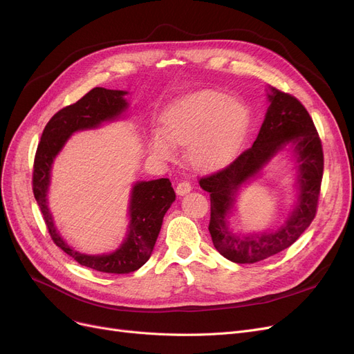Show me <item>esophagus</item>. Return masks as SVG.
I'll list each match as a JSON object with an SVG mask.
<instances>
[{"label": "esophagus", "mask_w": 354, "mask_h": 354, "mask_svg": "<svg viewBox=\"0 0 354 354\" xmlns=\"http://www.w3.org/2000/svg\"><path fill=\"white\" fill-rule=\"evenodd\" d=\"M189 191H191V183L188 180H180L176 185V194L180 195V196L189 194Z\"/></svg>", "instance_id": "esophagus-1"}]
</instances>
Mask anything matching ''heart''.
Masks as SVG:
<instances>
[{
    "label": "heart",
    "mask_w": 354,
    "mask_h": 354,
    "mask_svg": "<svg viewBox=\"0 0 354 354\" xmlns=\"http://www.w3.org/2000/svg\"><path fill=\"white\" fill-rule=\"evenodd\" d=\"M162 122L167 136L160 132L152 135L153 153L171 159V140L188 146L187 156L194 167L209 171L227 163L238 151L248 130L250 110L224 91L201 90L174 102L165 110Z\"/></svg>",
    "instance_id": "b5f03b06"
}]
</instances>
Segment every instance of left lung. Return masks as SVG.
<instances>
[{
	"label": "left lung",
	"mask_w": 354,
	"mask_h": 354,
	"mask_svg": "<svg viewBox=\"0 0 354 354\" xmlns=\"http://www.w3.org/2000/svg\"><path fill=\"white\" fill-rule=\"evenodd\" d=\"M268 100L266 119L254 145L224 169L199 180L201 188L211 198L208 230L214 247L238 264L258 263L292 245L311 224L319 205L324 158L313 119L301 102L288 93L270 87ZM287 145L293 149L299 163V198L295 211L277 232L244 236L231 233L226 216L239 188Z\"/></svg>",
	"instance_id": "obj_1"
}]
</instances>
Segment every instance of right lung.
<instances>
[{
  "label": "right lung",
  "instance_id": "obj_1",
  "mask_svg": "<svg viewBox=\"0 0 354 354\" xmlns=\"http://www.w3.org/2000/svg\"><path fill=\"white\" fill-rule=\"evenodd\" d=\"M127 91L91 88L80 100L59 110L46 124L41 140L37 147L32 171V192L43 214L47 230L54 244L80 266L107 274H129L139 270L153 251L162 221L171 208L176 195L169 179L136 182L129 202L130 224L127 235L120 247L103 255H87L71 248L54 227L53 216L47 205L51 165L66 145L67 139L86 129H96L103 122L119 119L129 103Z\"/></svg>",
  "mask_w": 354,
  "mask_h": 354
}]
</instances>
